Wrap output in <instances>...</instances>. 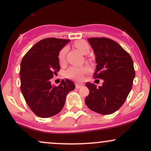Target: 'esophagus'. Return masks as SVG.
<instances>
[{
	"label": "esophagus",
	"instance_id": "esophagus-1",
	"mask_svg": "<svg viewBox=\"0 0 151 151\" xmlns=\"http://www.w3.org/2000/svg\"><path fill=\"white\" fill-rule=\"evenodd\" d=\"M76 86V89H79V88L81 87V86H83V84H75Z\"/></svg>",
	"mask_w": 151,
	"mask_h": 151
}]
</instances>
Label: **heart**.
<instances>
[{
	"mask_svg": "<svg viewBox=\"0 0 151 151\" xmlns=\"http://www.w3.org/2000/svg\"><path fill=\"white\" fill-rule=\"evenodd\" d=\"M74 45L77 49L83 54H87L90 50V47L87 42L84 40H78L74 42ZM67 51V47H65L59 52L58 60L60 63L65 61V55ZM88 72V68L86 67H71L66 72V75L67 77L76 80H81L86 72Z\"/></svg>",
	"mask_w": 151,
	"mask_h": 151,
	"instance_id": "obj_1",
	"label": "heart"
}]
</instances>
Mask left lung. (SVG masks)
<instances>
[{
	"label": "left lung",
	"instance_id": "8db88e82",
	"mask_svg": "<svg viewBox=\"0 0 151 151\" xmlns=\"http://www.w3.org/2000/svg\"><path fill=\"white\" fill-rule=\"evenodd\" d=\"M97 63L95 79H103V85L86 83L89 93L85 98L88 108L108 115L116 111L125 102L132 88L135 70L130 55L116 42L106 37L88 38Z\"/></svg>",
	"mask_w": 151,
	"mask_h": 151
}]
</instances>
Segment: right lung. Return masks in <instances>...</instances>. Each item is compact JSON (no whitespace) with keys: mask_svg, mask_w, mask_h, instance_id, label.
Instances as JSON below:
<instances>
[{"mask_svg":"<svg viewBox=\"0 0 151 151\" xmlns=\"http://www.w3.org/2000/svg\"><path fill=\"white\" fill-rule=\"evenodd\" d=\"M70 40L45 38L36 43L25 54L20 63V89L33 113L49 118L61 111L66 96L75 89L70 79H62L58 86L50 79L60 70L58 53Z\"/></svg>","mask_w":151,"mask_h":151,"instance_id":"right-lung-1","label":"right lung"}]
</instances>
